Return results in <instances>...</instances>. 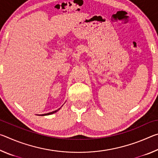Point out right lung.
Listing matches in <instances>:
<instances>
[{"mask_svg": "<svg viewBox=\"0 0 158 158\" xmlns=\"http://www.w3.org/2000/svg\"><path fill=\"white\" fill-rule=\"evenodd\" d=\"M59 109H57V110H56V111H52V112H50V113L45 114H42V116H47V115H50V114H53V113H55V112L58 111V110H59Z\"/></svg>", "mask_w": 158, "mask_h": 158, "instance_id": "add662e5", "label": "right lung"}]
</instances>
